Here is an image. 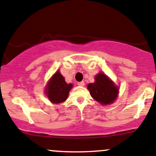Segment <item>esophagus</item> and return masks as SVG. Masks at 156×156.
<instances>
[{"label": "esophagus", "mask_w": 156, "mask_h": 156, "mask_svg": "<svg viewBox=\"0 0 156 156\" xmlns=\"http://www.w3.org/2000/svg\"><path fill=\"white\" fill-rule=\"evenodd\" d=\"M77 85H78V86H84L85 83H84V82H83V81L80 82V83H77Z\"/></svg>", "instance_id": "1"}]
</instances>
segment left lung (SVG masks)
Instances as JSON below:
<instances>
[{
	"label": "left lung",
	"instance_id": "left-lung-1",
	"mask_svg": "<svg viewBox=\"0 0 156 156\" xmlns=\"http://www.w3.org/2000/svg\"><path fill=\"white\" fill-rule=\"evenodd\" d=\"M94 83L88 85L91 97L101 105H108L115 100L119 94V88L104 73H99L94 78Z\"/></svg>",
	"mask_w": 156,
	"mask_h": 156
}]
</instances>
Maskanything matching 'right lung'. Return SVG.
Here are the masks:
<instances>
[{"instance_id": "right-lung-1", "label": "right lung", "mask_w": 156, "mask_h": 156, "mask_svg": "<svg viewBox=\"0 0 156 156\" xmlns=\"http://www.w3.org/2000/svg\"><path fill=\"white\" fill-rule=\"evenodd\" d=\"M72 88L73 84H67L64 76L58 70L48 83L45 93L51 102L60 104L66 101Z\"/></svg>"}]
</instances>
